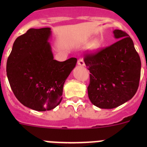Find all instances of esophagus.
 <instances>
[{
    "mask_svg": "<svg viewBox=\"0 0 147 147\" xmlns=\"http://www.w3.org/2000/svg\"><path fill=\"white\" fill-rule=\"evenodd\" d=\"M77 64L80 66H85V62H84V60L82 59H80L78 60Z\"/></svg>",
    "mask_w": 147,
    "mask_h": 147,
    "instance_id": "esophagus-1",
    "label": "esophagus"
}]
</instances>
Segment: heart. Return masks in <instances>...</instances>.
Segmentation results:
<instances>
[{"instance_id":"obj_1","label":"heart","mask_w":147,"mask_h":147,"mask_svg":"<svg viewBox=\"0 0 147 147\" xmlns=\"http://www.w3.org/2000/svg\"><path fill=\"white\" fill-rule=\"evenodd\" d=\"M100 45H101V43L98 40H95L90 44V49L91 50H96L100 47Z\"/></svg>"}]
</instances>
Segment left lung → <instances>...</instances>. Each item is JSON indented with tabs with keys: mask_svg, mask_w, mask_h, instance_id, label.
<instances>
[{
	"mask_svg": "<svg viewBox=\"0 0 147 147\" xmlns=\"http://www.w3.org/2000/svg\"><path fill=\"white\" fill-rule=\"evenodd\" d=\"M113 34L117 42L84 57L90 73L88 97L102 109L115 108L131 99L141 77V59L132 40L121 30Z\"/></svg>",
	"mask_w": 147,
	"mask_h": 147,
	"instance_id": "8db88e82",
	"label": "left lung"
}]
</instances>
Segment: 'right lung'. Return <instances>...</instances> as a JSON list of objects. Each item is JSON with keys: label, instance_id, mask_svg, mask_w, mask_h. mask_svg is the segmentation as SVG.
<instances>
[{"label": "right lung", "instance_id": "1", "mask_svg": "<svg viewBox=\"0 0 147 147\" xmlns=\"http://www.w3.org/2000/svg\"><path fill=\"white\" fill-rule=\"evenodd\" d=\"M50 28H30L18 37L6 62L10 87L18 101L37 111L55 108L62 101L63 85L77 59H54L48 40Z\"/></svg>", "mask_w": 147, "mask_h": 147}]
</instances>
